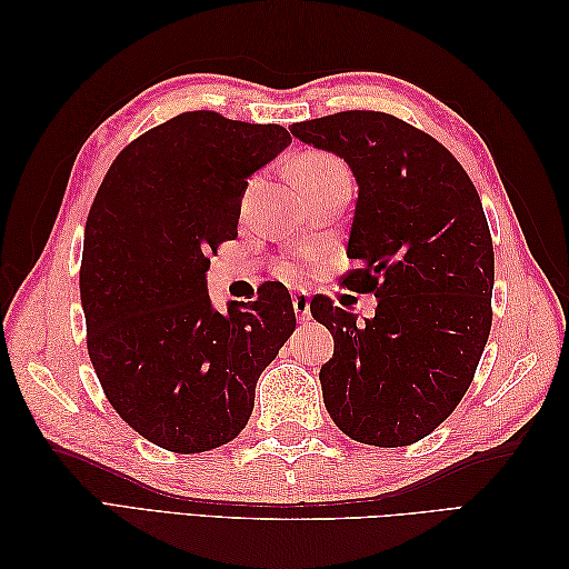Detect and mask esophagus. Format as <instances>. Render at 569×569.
I'll return each mask as SVG.
<instances>
[{"label":"esophagus","mask_w":569,"mask_h":569,"mask_svg":"<svg viewBox=\"0 0 569 569\" xmlns=\"http://www.w3.org/2000/svg\"><path fill=\"white\" fill-rule=\"evenodd\" d=\"M293 310L300 322H308L310 320V300L306 293H296L293 296Z\"/></svg>","instance_id":"obj_1"}]
</instances>
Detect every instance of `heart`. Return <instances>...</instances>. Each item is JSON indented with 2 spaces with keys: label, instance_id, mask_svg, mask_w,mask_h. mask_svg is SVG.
<instances>
[{
  "label": "heart",
  "instance_id": "obj_1",
  "mask_svg": "<svg viewBox=\"0 0 569 569\" xmlns=\"http://www.w3.org/2000/svg\"><path fill=\"white\" fill-rule=\"evenodd\" d=\"M291 173H293V180L300 190H310L316 186L328 183V180H332L335 176L347 173V168L342 166L340 159H335L332 153L310 151V153L298 156L291 166ZM308 259H310L308 251L296 253V257L281 263V276L288 278V281H296V278L303 273V266Z\"/></svg>",
  "mask_w": 569,
  "mask_h": 569
}]
</instances>
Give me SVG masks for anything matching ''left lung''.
Listing matches in <instances>:
<instances>
[{
    "instance_id": "1",
    "label": "left lung",
    "mask_w": 569,
    "mask_h": 569,
    "mask_svg": "<svg viewBox=\"0 0 569 569\" xmlns=\"http://www.w3.org/2000/svg\"><path fill=\"white\" fill-rule=\"evenodd\" d=\"M340 156L357 180L347 286L377 296L373 318L310 303L332 332L320 369L335 426L377 447L426 438L467 393L491 330L493 247L465 168L432 137L386 112H340L291 127Z\"/></svg>"
}]
</instances>
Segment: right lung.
<instances>
[{
  "mask_svg": "<svg viewBox=\"0 0 569 569\" xmlns=\"http://www.w3.org/2000/svg\"><path fill=\"white\" fill-rule=\"evenodd\" d=\"M291 134L186 112L117 156L84 224L80 300L112 408L163 450H214L244 430L261 371L296 330L281 283L259 300L208 293V253L237 237L247 180Z\"/></svg>",
  "mask_w": 569,
  "mask_h": 569,
  "instance_id": "obj_1",
  "label": "right lung"
}]
</instances>
